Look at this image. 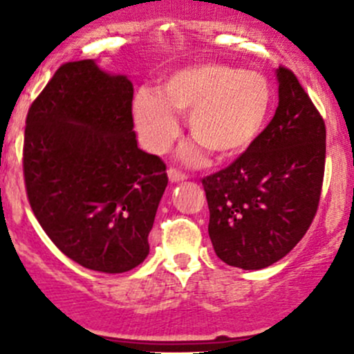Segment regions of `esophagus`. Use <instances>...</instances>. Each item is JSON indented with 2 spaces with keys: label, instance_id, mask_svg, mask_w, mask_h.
Instances as JSON below:
<instances>
[{
  "label": "esophagus",
  "instance_id": "obj_1",
  "mask_svg": "<svg viewBox=\"0 0 354 354\" xmlns=\"http://www.w3.org/2000/svg\"><path fill=\"white\" fill-rule=\"evenodd\" d=\"M167 176H169L171 181H183V180H187V178H188L187 173L176 169V167H169V169H167Z\"/></svg>",
  "mask_w": 354,
  "mask_h": 354
}]
</instances>
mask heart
Here are the masks:
<instances>
[{
  "mask_svg": "<svg viewBox=\"0 0 354 354\" xmlns=\"http://www.w3.org/2000/svg\"><path fill=\"white\" fill-rule=\"evenodd\" d=\"M270 106L272 88L262 73L205 63L167 75L157 94L138 92L133 116L149 151H167L180 133L173 114H188L192 138L212 156L230 159L243 154L259 138Z\"/></svg>",
  "mask_w": 354,
  "mask_h": 354,
  "instance_id": "obj_1",
  "label": "heart"
}]
</instances>
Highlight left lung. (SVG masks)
<instances>
[{
	"label": "left lung",
	"instance_id": "1",
	"mask_svg": "<svg viewBox=\"0 0 354 354\" xmlns=\"http://www.w3.org/2000/svg\"><path fill=\"white\" fill-rule=\"evenodd\" d=\"M279 106L252 147L202 180L209 236L227 266L257 270L288 255L319 209L326 123L296 75L277 70Z\"/></svg>",
	"mask_w": 354,
	"mask_h": 354
}]
</instances>
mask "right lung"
I'll list each match as a JSON object with an SVG mask.
<instances>
[{"label": "right lung", "mask_w": 354, "mask_h": 354, "mask_svg": "<svg viewBox=\"0 0 354 354\" xmlns=\"http://www.w3.org/2000/svg\"><path fill=\"white\" fill-rule=\"evenodd\" d=\"M133 85L92 59L63 63L25 120L24 181L51 241L85 269L120 274L149 255L166 164L137 147Z\"/></svg>", "instance_id": "add662e5"}]
</instances>
